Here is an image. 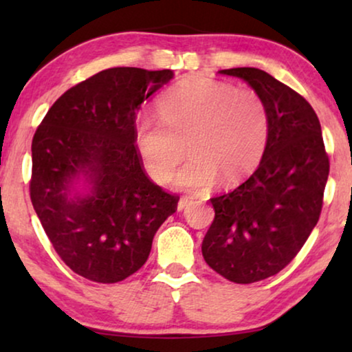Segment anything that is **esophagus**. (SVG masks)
<instances>
[{"instance_id": "esophagus-1", "label": "esophagus", "mask_w": 352, "mask_h": 352, "mask_svg": "<svg viewBox=\"0 0 352 352\" xmlns=\"http://www.w3.org/2000/svg\"><path fill=\"white\" fill-rule=\"evenodd\" d=\"M190 204L192 199H189V197H182V199L177 201V211H184Z\"/></svg>"}]
</instances>
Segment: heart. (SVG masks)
Instances as JSON below:
<instances>
[{"label":"heart","instance_id":"obj_1","mask_svg":"<svg viewBox=\"0 0 352 352\" xmlns=\"http://www.w3.org/2000/svg\"><path fill=\"white\" fill-rule=\"evenodd\" d=\"M162 120L142 118L134 144L148 176L170 179L187 152L190 160L173 179L177 189L206 192L223 177L237 182L261 160L269 118L264 100L253 89H235L213 80H186L158 102Z\"/></svg>","mask_w":352,"mask_h":352}]
</instances>
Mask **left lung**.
<instances>
[{"label":"left lung","instance_id":"8db88e82","mask_svg":"<svg viewBox=\"0 0 352 352\" xmlns=\"http://www.w3.org/2000/svg\"><path fill=\"white\" fill-rule=\"evenodd\" d=\"M264 100L269 131L261 162L243 184L211 199L214 221L201 243L208 266L235 283L280 272L319 221L329 179L319 118L309 102L264 70H219Z\"/></svg>","mask_w":352,"mask_h":352}]
</instances>
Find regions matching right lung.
<instances>
[{
	"label": "right lung",
	"mask_w": 352,
	"mask_h": 352,
	"mask_svg": "<svg viewBox=\"0 0 352 352\" xmlns=\"http://www.w3.org/2000/svg\"><path fill=\"white\" fill-rule=\"evenodd\" d=\"M171 70L115 67L65 91L32 142L30 197L52 247L78 276L115 283L147 261L177 197L148 179L134 146L144 100Z\"/></svg>",
	"instance_id": "1"
}]
</instances>
